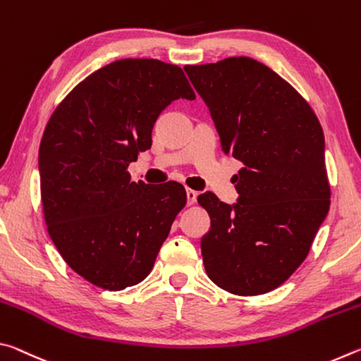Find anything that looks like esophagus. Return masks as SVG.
Masks as SVG:
<instances>
[{"label":"esophagus","mask_w":361,"mask_h":361,"mask_svg":"<svg viewBox=\"0 0 361 361\" xmlns=\"http://www.w3.org/2000/svg\"><path fill=\"white\" fill-rule=\"evenodd\" d=\"M186 195H188V205L195 204V200H197V191H194V189H186Z\"/></svg>","instance_id":"obj_1"}]
</instances>
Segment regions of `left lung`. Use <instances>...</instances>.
Instances as JSON below:
<instances>
[{
    "mask_svg": "<svg viewBox=\"0 0 361 361\" xmlns=\"http://www.w3.org/2000/svg\"><path fill=\"white\" fill-rule=\"evenodd\" d=\"M185 71L210 108L224 152L243 162L237 204L213 192L197 197L212 223L200 242L207 276L232 295H264L307 258L329 210L322 126L290 82L253 59Z\"/></svg>",
    "mask_w": 361,
    "mask_h": 361,
    "instance_id": "left-lung-1",
    "label": "left lung"
}]
</instances>
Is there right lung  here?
Here are the masks:
<instances>
[{
	"instance_id": "1",
	"label": "right lung",
	"mask_w": 361,
	"mask_h": 361,
	"mask_svg": "<svg viewBox=\"0 0 361 361\" xmlns=\"http://www.w3.org/2000/svg\"><path fill=\"white\" fill-rule=\"evenodd\" d=\"M195 94L178 65L122 59L94 71L59 103L39 145L49 235L78 276L119 291L148 277L186 205L176 181H132L157 116Z\"/></svg>"
}]
</instances>
